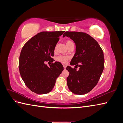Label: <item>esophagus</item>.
I'll return each mask as SVG.
<instances>
[{
	"instance_id": "esophagus-1",
	"label": "esophagus",
	"mask_w": 123,
	"mask_h": 123,
	"mask_svg": "<svg viewBox=\"0 0 123 123\" xmlns=\"http://www.w3.org/2000/svg\"><path fill=\"white\" fill-rule=\"evenodd\" d=\"M64 66V69H66V65H64V66Z\"/></svg>"
}]
</instances>
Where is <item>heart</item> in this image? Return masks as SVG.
Wrapping results in <instances>:
<instances>
[{
  "mask_svg": "<svg viewBox=\"0 0 123 123\" xmlns=\"http://www.w3.org/2000/svg\"><path fill=\"white\" fill-rule=\"evenodd\" d=\"M66 44L67 47L68 48L72 45V44H74L72 42V41L69 39L66 40ZM54 51H56V47L54 48ZM56 59L57 61L62 63V64H66V63L68 61L69 58L67 56H59L56 57Z\"/></svg>",
  "mask_w": 123,
  "mask_h": 123,
  "instance_id": "1",
  "label": "heart"
}]
</instances>
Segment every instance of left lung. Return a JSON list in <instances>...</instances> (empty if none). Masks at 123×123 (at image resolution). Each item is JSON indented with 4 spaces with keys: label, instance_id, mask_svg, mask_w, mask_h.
<instances>
[{
    "label": "left lung",
    "instance_id": "8db88e82",
    "mask_svg": "<svg viewBox=\"0 0 123 123\" xmlns=\"http://www.w3.org/2000/svg\"><path fill=\"white\" fill-rule=\"evenodd\" d=\"M67 36L74 41L76 52L67 66L69 72L67 83L73 93L83 95L90 92L98 84L104 68L103 52L98 43L87 33L66 32L63 37ZM80 68L76 70L77 67Z\"/></svg>",
    "mask_w": 123,
    "mask_h": 123
}]
</instances>
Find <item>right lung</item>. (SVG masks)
Returning <instances> with one entry per match:
<instances>
[{"mask_svg": "<svg viewBox=\"0 0 123 123\" xmlns=\"http://www.w3.org/2000/svg\"><path fill=\"white\" fill-rule=\"evenodd\" d=\"M64 32L39 33L22 48L19 59L20 75L26 86L36 94H44L52 91L57 78L64 70L63 66L58 62L49 67L45 63L53 62L54 48L59 37Z\"/></svg>", "mask_w": 123, "mask_h": 123, "instance_id": "right-lung-1", "label": "right lung"}]
</instances>
